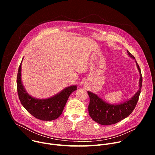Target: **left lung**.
<instances>
[{"label": "left lung", "instance_id": "left-lung-1", "mask_svg": "<svg viewBox=\"0 0 155 155\" xmlns=\"http://www.w3.org/2000/svg\"><path fill=\"white\" fill-rule=\"evenodd\" d=\"M129 56L135 59L128 50ZM137 68L140 75L139 80V90L130 100L120 104H109L102 101L96 94L87 91L90 97V104L88 112L91 118L96 123L102 125H111L115 124L127 117L134 110L140 94L142 86V76L141 71L137 62L136 61Z\"/></svg>", "mask_w": 155, "mask_h": 155}]
</instances>
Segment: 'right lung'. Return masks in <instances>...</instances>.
<instances>
[{
	"label": "right lung",
	"instance_id": "right-lung-1",
	"mask_svg": "<svg viewBox=\"0 0 155 155\" xmlns=\"http://www.w3.org/2000/svg\"><path fill=\"white\" fill-rule=\"evenodd\" d=\"M21 62L18 69L16 79L17 91L21 104L29 113L38 120L51 121L57 119L62 114L71 94L77 90L76 85L66 87L58 94L48 99L34 98L26 93L21 83Z\"/></svg>",
	"mask_w": 155,
	"mask_h": 155
}]
</instances>
